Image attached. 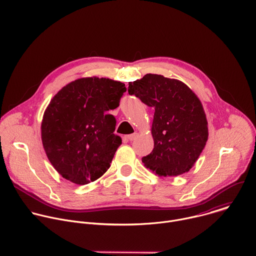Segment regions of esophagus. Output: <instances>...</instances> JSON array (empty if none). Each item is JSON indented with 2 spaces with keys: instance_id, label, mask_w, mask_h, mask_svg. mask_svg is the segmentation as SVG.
Here are the masks:
<instances>
[{
  "instance_id": "34e87169",
  "label": "esophagus",
  "mask_w": 256,
  "mask_h": 256,
  "mask_svg": "<svg viewBox=\"0 0 256 256\" xmlns=\"http://www.w3.org/2000/svg\"><path fill=\"white\" fill-rule=\"evenodd\" d=\"M138 132H134V134H128V138L130 140H134L138 138Z\"/></svg>"
}]
</instances>
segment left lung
Instances as JSON below:
<instances>
[{"label":"left lung","instance_id":"1","mask_svg":"<svg viewBox=\"0 0 256 256\" xmlns=\"http://www.w3.org/2000/svg\"><path fill=\"white\" fill-rule=\"evenodd\" d=\"M128 94L154 108L152 124L154 150L142 158L158 176L189 172L208 140L202 104L185 83L158 74L128 82Z\"/></svg>","mask_w":256,"mask_h":256}]
</instances>
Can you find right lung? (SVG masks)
<instances>
[{"label":"right lung","mask_w":256,"mask_h":256,"mask_svg":"<svg viewBox=\"0 0 256 256\" xmlns=\"http://www.w3.org/2000/svg\"><path fill=\"white\" fill-rule=\"evenodd\" d=\"M126 92L120 81L88 77L70 82L51 100L41 136L50 162L63 178L85 185L108 171L122 144L110 112Z\"/></svg>","instance_id":"1"}]
</instances>
